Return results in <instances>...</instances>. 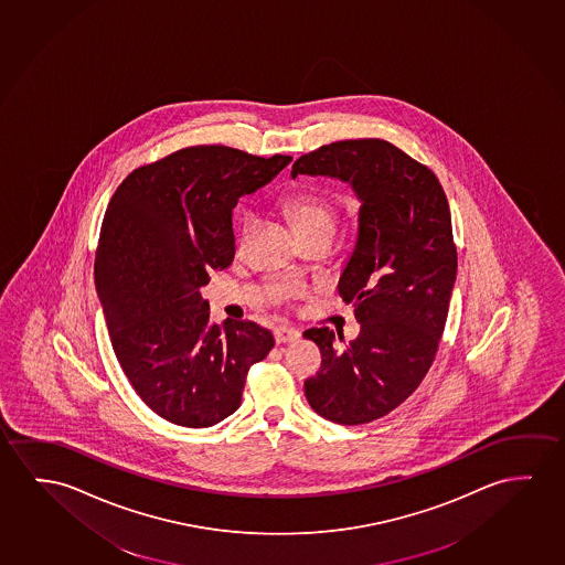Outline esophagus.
Segmentation results:
<instances>
[{"instance_id":"34e87169","label":"esophagus","mask_w":565,"mask_h":565,"mask_svg":"<svg viewBox=\"0 0 565 565\" xmlns=\"http://www.w3.org/2000/svg\"><path fill=\"white\" fill-rule=\"evenodd\" d=\"M299 330L289 329V327H278V329L274 330V339L278 344H289V342H296L299 340Z\"/></svg>"}]
</instances>
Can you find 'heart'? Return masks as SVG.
Here are the masks:
<instances>
[{
    "instance_id": "obj_1",
    "label": "heart",
    "mask_w": 565,
    "mask_h": 565,
    "mask_svg": "<svg viewBox=\"0 0 565 565\" xmlns=\"http://www.w3.org/2000/svg\"><path fill=\"white\" fill-rule=\"evenodd\" d=\"M284 209L291 221L296 223L299 235H309L315 231L332 233L337 213L327 198L309 193V191H297V193L287 195ZM252 225H254V215L250 211H243V215L238 217V243H244L246 236L250 235Z\"/></svg>"
}]
</instances>
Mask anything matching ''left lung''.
Masks as SVG:
<instances>
[{"label":"left lung","mask_w":565,"mask_h":565,"mask_svg":"<svg viewBox=\"0 0 565 565\" xmlns=\"http://www.w3.org/2000/svg\"><path fill=\"white\" fill-rule=\"evenodd\" d=\"M299 174L339 178L362 203L339 279L360 334L347 347L329 327L303 337L322 354L305 382L309 405L332 423L365 425L399 407L435 360L458 269L448 200L433 170L382 139L324 145L296 160Z\"/></svg>","instance_id":"1"}]
</instances>
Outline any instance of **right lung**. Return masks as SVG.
Listing matches in <instances>:
<instances>
[{"instance_id":"add662e5","label":"right lung","mask_w":565,"mask_h":565,"mask_svg":"<svg viewBox=\"0 0 565 565\" xmlns=\"http://www.w3.org/2000/svg\"><path fill=\"white\" fill-rule=\"evenodd\" d=\"M291 157L209 145L130 172L105 211L96 289L115 356L157 415L207 428L241 407L252 364L274 337L256 322L209 321L201 287L235 258L233 209Z\"/></svg>"}]
</instances>
